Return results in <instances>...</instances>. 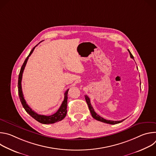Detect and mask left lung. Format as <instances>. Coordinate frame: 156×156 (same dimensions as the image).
<instances>
[{"label": "left lung", "mask_w": 156, "mask_h": 156, "mask_svg": "<svg viewBox=\"0 0 156 156\" xmlns=\"http://www.w3.org/2000/svg\"><path fill=\"white\" fill-rule=\"evenodd\" d=\"M128 52H129V53L130 57L132 58H134V57H133V55L131 54V53L130 52V51H129L128 49ZM140 84H141V83H140ZM84 97H85V99H86V102H87V105H88L89 109H90V112H91V115H92V117H93L94 119H96V120H98V121H100V122L110 124V125L117 124V123H119L122 122L124 120H120V121H113V120H108L104 119V118L101 117V116H99L98 114H97L95 112V111H94V110L93 106H92L91 104L90 99V98H88V96L86 95V96H84Z\"/></svg>", "instance_id": "obj_1"}]
</instances>
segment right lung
<instances>
[{
    "instance_id": "1",
    "label": "right lung",
    "mask_w": 156,
    "mask_h": 156,
    "mask_svg": "<svg viewBox=\"0 0 156 156\" xmlns=\"http://www.w3.org/2000/svg\"><path fill=\"white\" fill-rule=\"evenodd\" d=\"M37 46V44L34 46L33 49L31 51L30 54L28 55V56L27 57V58L25 59L23 65H22L20 73H19V76H18V94H19V98L20 99V101L21 102L22 105H23V108H25V110H26V112L30 114L33 119H34L36 120H37V122H39L41 123L42 124H52V123H56L57 122L61 121L66 116V112H67V110H66V108H67V99H68V92H69V90H66L64 94L65 96H64V99L63 101L62 102L60 108L58 109V110L57 112L51 115H39L37 114V113H36L34 111H33L30 107H29V105L27 104V102L24 98L23 96V92H22V88H21V80H22V75H23V73L24 71V69L25 68L26 64L27 63V61L29 58V57L31 55V54L33 53V51L34 50L35 48Z\"/></svg>"
}]
</instances>
